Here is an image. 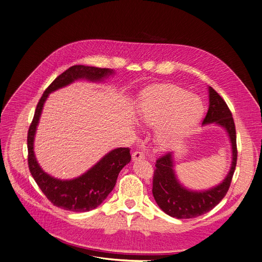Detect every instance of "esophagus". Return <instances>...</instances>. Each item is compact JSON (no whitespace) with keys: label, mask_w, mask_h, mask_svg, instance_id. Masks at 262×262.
Instances as JSON below:
<instances>
[{"label":"esophagus","mask_w":262,"mask_h":262,"mask_svg":"<svg viewBox=\"0 0 262 262\" xmlns=\"http://www.w3.org/2000/svg\"><path fill=\"white\" fill-rule=\"evenodd\" d=\"M133 161H138V160H144L145 159V156L142 151L138 150V151H135L133 152Z\"/></svg>","instance_id":"esophagus-1"}]
</instances>
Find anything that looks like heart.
Returning a JSON list of instances; mask_svg holds the SVG:
<instances>
[{"label":"heart","instance_id":"heart-1","mask_svg":"<svg viewBox=\"0 0 262 262\" xmlns=\"http://www.w3.org/2000/svg\"><path fill=\"white\" fill-rule=\"evenodd\" d=\"M202 101L189 92L165 85L149 90L139 105V118L148 126H158L156 143L163 149L175 146L199 123Z\"/></svg>","mask_w":262,"mask_h":262}]
</instances>
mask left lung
<instances>
[{"instance_id":"left-lung-1","label":"left lung","mask_w":262,"mask_h":262,"mask_svg":"<svg viewBox=\"0 0 262 262\" xmlns=\"http://www.w3.org/2000/svg\"><path fill=\"white\" fill-rule=\"evenodd\" d=\"M209 106L202 124L215 123L226 129L231 147L232 163L229 173L220 184L207 191H191L182 186L176 178L172 152L157 160L154 174L152 194L156 202L170 216L193 219L202 215L217 205L226 196L233 177L237 161L235 124L227 103L220 94L208 87Z\"/></svg>"}]
</instances>
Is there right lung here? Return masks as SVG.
Returning a JSON list of instances; mask_svg holds the SVG:
<instances>
[{
    "label": "right lung",
    "instance_id": "1",
    "mask_svg": "<svg viewBox=\"0 0 262 262\" xmlns=\"http://www.w3.org/2000/svg\"><path fill=\"white\" fill-rule=\"evenodd\" d=\"M114 73L113 69L93 66L74 65L69 67L46 89L36 106L35 114L28 132V165L30 172L46 197L57 207L74 212L89 211L96 208L113 191L117 177L122 168L130 162V149L116 148L105 155L96 165L82 176L60 180L47 174L38 165L34 155V137L38 125L45 101L49 94L79 79L92 82L102 81Z\"/></svg>",
    "mask_w": 262,
    "mask_h": 262
}]
</instances>
